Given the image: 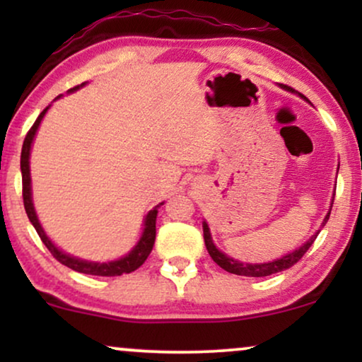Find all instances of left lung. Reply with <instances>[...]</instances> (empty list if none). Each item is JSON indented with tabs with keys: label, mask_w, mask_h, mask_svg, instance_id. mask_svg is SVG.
I'll return each mask as SVG.
<instances>
[{
	"label": "left lung",
	"mask_w": 362,
	"mask_h": 362,
	"mask_svg": "<svg viewBox=\"0 0 362 362\" xmlns=\"http://www.w3.org/2000/svg\"><path fill=\"white\" fill-rule=\"evenodd\" d=\"M279 86L284 88V90L293 92L290 87L281 86V83H279ZM298 95L306 100V97L301 95V93H298ZM333 201H334V194H333ZM333 201H331V206H333ZM331 206H329L328 214H326L325 219H323V226L329 219ZM202 230H204L206 249H207V252H209V255L212 257V260H214L216 264L221 267V269H224L226 272H229V274H235V275H242V276H269V275L279 274V272H284L286 269H290V267H293L296 262H298L301 257L306 254V250H308L310 247H311V244H313V242H315L316 235L320 234V230L315 232V235H311L310 239L306 240L303 245L298 247V249L293 250V252H290V254L280 257V259H275V260H272V262H265V264H244V262L232 259V257L226 255L224 252H221L219 249H217L214 242H212L209 226H207L206 221H202Z\"/></svg>",
	"instance_id": "obj_1"
}]
</instances>
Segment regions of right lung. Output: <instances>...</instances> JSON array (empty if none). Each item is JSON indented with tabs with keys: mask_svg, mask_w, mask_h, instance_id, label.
<instances>
[{
	"mask_svg": "<svg viewBox=\"0 0 362 362\" xmlns=\"http://www.w3.org/2000/svg\"><path fill=\"white\" fill-rule=\"evenodd\" d=\"M87 82L81 83V86L74 87L69 90L67 93H72L78 90V88L86 86ZM62 95H59L57 98H61ZM56 98V100H57ZM51 107V105H49ZM49 107L44 108L41 112V115L37 117V120L34 122V125L31 127V130L28 132L26 138H24L23 143V151H21V175H23V201H24V209H26V214L31 221V224L34 226V229L41 237V240L44 242V245L47 247L49 252L56 257V259L61 262L62 265L69 267V269L81 272V274L86 275H97V276H117V275H123V274H132L135 272L138 267L143 265V262L148 259L150 252L153 250V245H155V239H156V216H158V207H153V209L148 212L145 217V222H143V232L140 240L136 242V245L128 252L127 255L120 257V259L112 260V262H92V260H83L78 259V257H74L67 252H64L59 249V247L54 244V242L49 239L46 232H44L41 222L37 219L36 209H34L33 204V187H31V168H29V158H31V148H33V141L34 136H36L37 128L41 125L44 115L49 110Z\"/></svg>",
	"mask_w": 362,
	"mask_h": 362,
	"instance_id": "1",
	"label": "right lung"
}]
</instances>
